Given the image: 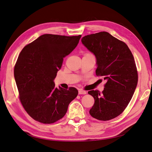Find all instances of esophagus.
Here are the masks:
<instances>
[{
  "instance_id": "1",
  "label": "esophagus",
  "mask_w": 152,
  "mask_h": 152,
  "mask_svg": "<svg viewBox=\"0 0 152 152\" xmlns=\"http://www.w3.org/2000/svg\"><path fill=\"white\" fill-rule=\"evenodd\" d=\"M79 94H86V91H84V90L80 89V90L79 91Z\"/></svg>"
}]
</instances>
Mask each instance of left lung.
<instances>
[{"instance_id":"left-lung-1","label":"left lung","mask_w":152,"mask_h":152,"mask_svg":"<svg viewBox=\"0 0 152 152\" xmlns=\"http://www.w3.org/2000/svg\"><path fill=\"white\" fill-rule=\"evenodd\" d=\"M82 43L96 58V74L107 81L101 93L88 92L94 99L89 111L99 121H109L121 115L134 94L138 76L134 57L126 43L107 31L86 35Z\"/></svg>"}]
</instances>
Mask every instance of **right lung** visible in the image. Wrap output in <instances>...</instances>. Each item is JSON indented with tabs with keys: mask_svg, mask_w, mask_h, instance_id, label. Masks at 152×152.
<instances>
[{
	"mask_svg": "<svg viewBox=\"0 0 152 152\" xmlns=\"http://www.w3.org/2000/svg\"><path fill=\"white\" fill-rule=\"evenodd\" d=\"M81 35L44 34L22 49L14 69L20 102L34 120L53 124L66 114L68 105L78 94L55 87L54 79L61 68L63 58L79 44Z\"/></svg>",
	"mask_w": 152,
	"mask_h": 152,
	"instance_id": "add662e5",
	"label": "right lung"
}]
</instances>
